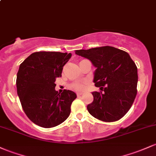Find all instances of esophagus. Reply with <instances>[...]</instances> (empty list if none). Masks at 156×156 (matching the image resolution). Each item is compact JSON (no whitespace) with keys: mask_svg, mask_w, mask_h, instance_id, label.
I'll return each mask as SVG.
<instances>
[{"mask_svg":"<svg viewBox=\"0 0 156 156\" xmlns=\"http://www.w3.org/2000/svg\"><path fill=\"white\" fill-rule=\"evenodd\" d=\"M81 95H82V93H81V92H78V93H77V96L78 97H80Z\"/></svg>","mask_w":156,"mask_h":156,"instance_id":"obj_1","label":"esophagus"}]
</instances>
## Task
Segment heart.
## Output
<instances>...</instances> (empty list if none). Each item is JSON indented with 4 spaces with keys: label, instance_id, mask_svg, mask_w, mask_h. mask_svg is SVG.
Here are the masks:
<instances>
[{
    "label": "heart",
    "instance_id": "obj_1",
    "mask_svg": "<svg viewBox=\"0 0 156 156\" xmlns=\"http://www.w3.org/2000/svg\"><path fill=\"white\" fill-rule=\"evenodd\" d=\"M71 88L75 90H77V91H82V90H83L85 89V86L83 83H75L71 85Z\"/></svg>",
    "mask_w": 156,
    "mask_h": 156
}]
</instances>
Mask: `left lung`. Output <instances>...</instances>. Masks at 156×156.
<instances>
[{
    "label": "left lung",
    "mask_w": 156,
    "mask_h": 156,
    "mask_svg": "<svg viewBox=\"0 0 156 156\" xmlns=\"http://www.w3.org/2000/svg\"><path fill=\"white\" fill-rule=\"evenodd\" d=\"M75 54L90 60L96 67L94 100L87 110L95 119L105 122L119 121L125 115L137 94V66L127 52L113 47L80 49Z\"/></svg>",
    "instance_id": "obj_1"
}]
</instances>
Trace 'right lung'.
<instances>
[{
	"instance_id": "add662e5",
	"label": "right lung",
	"mask_w": 156,
	"mask_h": 156,
	"mask_svg": "<svg viewBox=\"0 0 156 156\" xmlns=\"http://www.w3.org/2000/svg\"><path fill=\"white\" fill-rule=\"evenodd\" d=\"M71 53L36 52L20 65L17 74V92L22 108L34 124L44 128L56 126L69 117L76 94L64 90L55 91V82Z\"/></svg>"
}]
</instances>
